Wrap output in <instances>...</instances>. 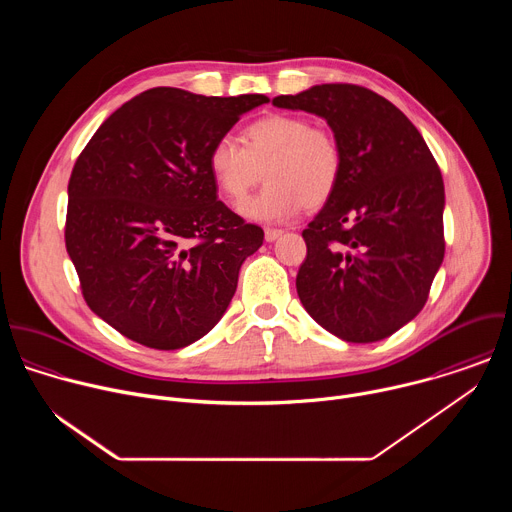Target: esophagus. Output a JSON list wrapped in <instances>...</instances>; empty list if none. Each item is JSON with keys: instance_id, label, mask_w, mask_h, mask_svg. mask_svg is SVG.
Here are the masks:
<instances>
[{"instance_id": "esophagus-1", "label": "esophagus", "mask_w": 512, "mask_h": 512, "mask_svg": "<svg viewBox=\"0 0 512 512\" xmlns=\"http://www.w3.org/2000/svg\"><path fill=\"white\" fill-rule=\"evenodd\" d=\"M283 235L281 229H265V241L267 243H273L275 239H279Z\"/></svg>"}]
</instances>
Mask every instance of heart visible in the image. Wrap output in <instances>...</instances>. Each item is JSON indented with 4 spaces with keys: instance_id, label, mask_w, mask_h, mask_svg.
<instances>
[{
    "instance_id": "heart-1",
    "label": "heart",
    "mask_w": 512,
    "mask_h": 512,
    "mask_svg": "<svg viewBox=\"0 0 512 512\" xmlns=\"http://www.w3.org/2000/svg\"><path fill=\"white\" fill-rule=\"evenodd\" d=\"M239 145L231 137L216 139L206 156L208 172L233 204L267 178V186L241 206L257 223H283L304 206L318 208L336 192L344 154L338 137L302 115L271 113L243 127Z\"/></svg>"
}]
</instances>
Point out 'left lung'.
<instances>
[{
    "label": "left lung",
    "instance_id": "left-lung-1",
    "mask_svg": "<svg viewBox=\"0 0 512 512\" xmlns=\"http://www.w3.org/2000/svg\"><path fill=\"white\" fill-rule=\"evenodd\" d=\"M275 107L324 117L342 180L304 229L296 287L306 312L346 342H377L411 322L444 261V180L417 127L358 85H316Z\"/></svg>",
    "mask_w": 512,
    "mask_h": 512
}]
</instances>
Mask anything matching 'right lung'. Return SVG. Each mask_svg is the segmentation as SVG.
Here are the masks:
<instances>
[{
	"label": "right lung",
	"instance_id": "obj_1",
	"mask_svg": "<svg viewBox=\"0 0 512 512\" xmlns=\"http://www.w3.org/2000/svg\"><path fill=\"white\" fill-rule=\"evenodd\" d=\"M263 103L156 87L109 115L77 158L66 251L87 306L129 340L184 348L227 312L263 229L218 200L206 156Z\"/></svg>",
	"mask_w": 512,
	"mask_h": 512
}]
</instances>
